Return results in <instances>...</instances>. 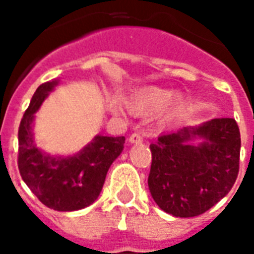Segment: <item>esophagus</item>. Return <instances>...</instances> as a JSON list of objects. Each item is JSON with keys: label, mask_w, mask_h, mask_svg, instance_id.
Returning <instances> with one entry per match:
<instances>
[{"label": "esophagus", "mask_w": 254, "mask_h": 254, "mask_svg": "<svg viewBox=\"0 0 254 254\" xmlns=\"http://www.w3.org/2000/svg\"><path fill=\"white\" fill-rule=\"evenodd\" d=\"M128 140L131 143H142L143 142V136L139 132H132V134L129 135Z\"/></svg>", "instance_id": "1"}]
</instances>
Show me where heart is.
<instances>
[{
  "label": "heart",
  "mask_w": 254,
  "mask_h": 254,
  "mask_svg": "<svg viewBox=\"0 0 254 254\" xmlns=\"http://www.w3.org/2000/svg\"><path fill=\"white\" fill-rule=\"evenodd\" d=\"M169 92L158 88H151L144 91L136 98L132 99L128 104V108L138 115H150L152 112L161 110L169 100Z\"/></svg>",
  "instance_id": "obj_1"
}]
</instances>
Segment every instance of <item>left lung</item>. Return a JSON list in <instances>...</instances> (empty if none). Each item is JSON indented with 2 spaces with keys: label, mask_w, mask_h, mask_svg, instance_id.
I'll list each match as a JSON object with an SVG mask.
<instances>
[{
  "label": "left lung",
  "mask_w": 254,
  "mask_h": 254,
  "mask_svg": "<svg viewBox=\"0 0 254 254\" xmlns=\"http://www.w3.org/2000/svg\"><path fill=\"white\" fill-rule=\"evenodd\" d=\"M203 137L201 145L188 142ZM148 189L162 210L175 217L207 211L230 191L240 170V128L233 118L163 134L150 144Z\"/></svg>",
  "instance_id": "obj_1"
}]
</instances>
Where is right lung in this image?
Returning a JSON list of instances; mask_svg holds the SVG:
<instances>
[{
  "mask_svg": "<svg viewBox=\"0 0 254 254\" xmlns=\"http://www.w3.org/2000/svg\"><path fill=\"white\" fill-rule=\"evenodd\" d=\"M57 81L36 89L18 127V170L40 202L59 211L80 210L95 202L102 191L107 171L125 148V136H96L73 156H49L34 146L32 122Z\"/></svg>",
  "mask_w": 254,
  "mask_h": 254,
  "instance_id": "1",
  "label": "right lung"
}]
</instances>
